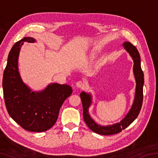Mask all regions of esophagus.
I'll return each instance as SVG.
<instances>
[{
    "mask_svg": "<svg viewBox=\"0 0 158 158\" xmlns=\"http://www.w3.org/2000/svg\"><path fill=\"white\" fill-rule=\"evenodd\" d=\"M76 85L77 87L79 88V89H82L84 86V83L81 81H79L76 83Z\"/></svg>",
    "mask_w": 158,
    "mask_h": 158,
    "instance_id": "34e87169",
    "label": "esophagus"
}]
</instances>
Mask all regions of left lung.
<instances>
[{
    "instance_id": "1",
    "label": "left lung",
    "mask_w": 158,
    "mask_h": 158,
    "mask_svg": "<svg viewBox=\"0 0 158 158\" xmlns=\"http://www.w3.org/2000/svg\"><path fill=\"white\" fill-rule=\"evenodd\" d=\"M124 49L129 53L134 61L133 73L136 81V89L135 99L132 105L126 116L119 123L114 125L103 126L95 123L90 116L89 109L92 105V95L90 93L81 92L80 94L83 105V116L87 126L93 132L102 135H111L121 132L132 123L137 118L139 114L143 102V86L144 83L143 73L141 68V58L138 50L132 44L129 42H125L123 44Z\"/></svg>"
}]
</instances>
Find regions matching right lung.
Masks as SVG:
<instances>
[{
  "label": "right lung",
  "instance_id": "add662e5",
  "mask_svg": "<svg viewBox=\"0 0 158 158\" xmlns=\"http://www.w3.org/2000/svg\"><path fill=\"white\" fill-rule=\"evenodd\" d=\"M35 42L26 37L10 50L2 77L5 106L10 117L23 129L31 132H44L57 121L60 109L73 93L67 84L51 83L44 90L33 91L23 83L19 72L18 59L23 42Z\"/></svg>",
  "mask_w": 158,
  "mask_h": 158
}]
</instances>
